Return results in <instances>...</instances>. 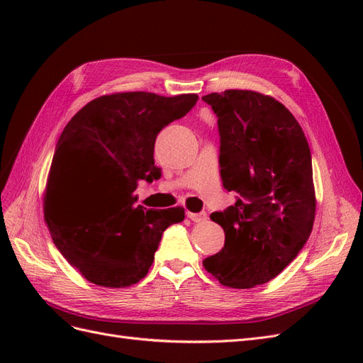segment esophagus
<instances>
[{"label":"esophagus","mask_w":363,"mask_h":363,"mask_svg":"<svg viewBox=\"0 0 363 363\" xmlns=\"http://www.w3.org/2000/svg\"><path fill=\"white\" fill-rule=\"evenodd\" d=\"M188 216H189L191 221H194V223H203V221H206V219H207V215L204 212H200V213L189 212Z\"/></svg>","instance_id":"esophagus-1"}]
</instances>
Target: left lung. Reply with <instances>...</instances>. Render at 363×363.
Returning <instances> with one entry per match:
<instances>
[{"instance_id": "8db88e82", "label": "left lung", "mask_w": 363, "mask_h": 363, "mask_svg": "<svg viewBox=\"0 0 363 363\" xmlns=\"http://www.w3.org/2000/svg\"><path fill=\"white\" fill-rule=\"evenodd\" d=\"M218 116L219 167L233 206L211 215L224 248L203 260L224 286L248 289L286 268L315 221L312 156L304 131L276 98L228 89L203 96Z\"/></svg>"}]
</instances>
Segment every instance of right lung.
Listing matches in <instances>:
<instances>
[{
    "label": "right lung",
    "instance_id": "obj_1",
    "mask_svg": "<svg viewBox=\"0 0 363 363\" xmlns=\"http://www.w3.org/2000/svg\"><path fill=\"white\" fill-rule=\"evenodd\" d=\"M199 95L118 92L98 96L63 128L48 174L43 215L52 242L98 286L127 288L147 276L162 235L184 219L183 207L136 206L139 182L160 179L155 164L159 131L183 118ZM72 185L90 189L77 209Z\"/></svg>",
    "mask_w": 363,
    "mask_h": 363
}]
</instances>
